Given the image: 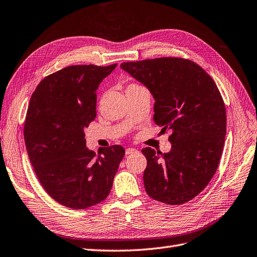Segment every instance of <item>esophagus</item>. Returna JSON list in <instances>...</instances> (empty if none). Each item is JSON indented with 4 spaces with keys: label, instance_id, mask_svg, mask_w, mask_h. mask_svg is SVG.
<instances>
[{
    "label": "esophagus",
    "instance_id": "obj_1",
    "mask_svg": "<svg viewBox=\"0 0 257 257\" xmlns=\"http://www.w3.org/2000/svg\"><path fill=\"white\" fill-rule=\"evenodd\" d=\"M138 151L136 149H134V148H127L126 150H125V153L127 154V155H130V154H134V153H137Z\"/></svg>",
    "mask_w": 257,
    "mask_h": 257
}]
</instances>
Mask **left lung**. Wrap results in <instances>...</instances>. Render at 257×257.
<instances>
[{
    "mask_svg": "<svg viewBox=\"0 0 257 257\" xmlns=\"http://www.w3.org/2000/svg\"><path fill=\"white\" fill-rule=\"evenodd\" d=\"M153 95L154 122L170 130L168 153L145 148L144 183L152 199L180 205L204 189L217 171L226 134L225 105L217 85L191 60L161 57L122 63Z\"/></svg>",
    "mask_w": 257,
    "mask_h": 257,
    "instance_id": "8db88e82",
    "label": "left lung"
}]
</instances>
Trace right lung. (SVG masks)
Here are the masks:
<instances>
[{
  "label": "right lung",
  "instance_id": "right-lung-1",
  "mask_svg": "<svg viewBox=\"0 0 257 257\" xmlns=\"http://www.w3.org/2000/svg\"><path fill=\"white\" fill-rule=\"evenodd\" d=\"M116 67L64 68L44 77L31 96L26 150L44 190L66 207L84 209L107 198L124 157L121 146L104 148L95 157L84 133L96 116L95 91Z\"/></svg>",
  "mask_w": 257,
  "mask_h": 257
}]
</instances>
